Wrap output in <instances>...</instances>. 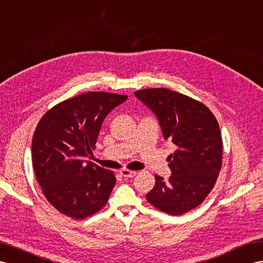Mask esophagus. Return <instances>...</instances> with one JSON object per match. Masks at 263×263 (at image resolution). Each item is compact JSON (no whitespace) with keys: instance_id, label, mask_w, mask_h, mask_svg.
Wrapping results in <instances>:
<instances>
[{"instance_id":"1","label":"esophagus","mask_w":263,"mask_h":263,"mask_svg":"<svg viewBox=\"0 0 263 263\" xmlns=\"http://www.w3.org/2000/svg\"><path fill=\"white\" fill-rule=\"evenodd\" d=\"M121 176L124 177V178H133L136 177L137 171H132V170H127V169H122L120 171Z\"/></svg>"}]
</instances>
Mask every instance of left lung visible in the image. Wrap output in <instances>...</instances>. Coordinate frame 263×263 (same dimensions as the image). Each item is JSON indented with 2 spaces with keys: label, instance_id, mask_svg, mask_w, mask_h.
I'll use <instances>...</instances> for the list:
<instances>
[{
  "label": "left lung",
  "instance_id": "obj_1",
  "mask_svg": "<svg viewBox=\"0 0 263 263\" xmlns=\"http://www.w3.org/2000/svg\"><path fill=\"white\" fill-rule=\"evenodd\" d=\"M156 114L165 140L177 146L167 157L172 174H156V184L146 200L171 215L189 212L210 191L222 165V137L218 121L208 107L182 93L164 87L134 92Z\"/></svg>",
  "mask_w": 263,
  "mask_h": 263
}]
</instances>
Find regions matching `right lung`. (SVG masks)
<instances>
[{"instance_id": "obj_1", "label": "right lung", "mask_w": 263, "mask_h": 263, "mask_svg": "<svg viewBox=\"0 0 263 263\" xmlns=\"http://www.w3.org/2000/svg\"><path fill=\"white\" fill-rule=\"evenodd\" d=\"M126 96L87 92L53 106L32 139V163L44 197L59 212L82 220L100 211L117 179L86 158L96 149L101 125Z\"/></svg>"}]
</instances>
